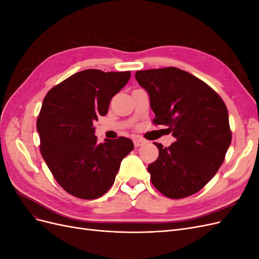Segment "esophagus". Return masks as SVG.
<instances>
[{"mask_svg":"<svg viewBox=\"0 0 259 259\" xmlns=\"http://www.w3.org/2000/svg\"><path fill=\"white\" fill-rule=\"evenodd\" d=\"M145 143H146V142H145V140H144L143 138H139V137L134 138V146H135V147L143 146Z\"/></svg>","mask_w":259,"mask_h":259,"instance_id":"obj_1","label":"esophagus"}]
</instances>
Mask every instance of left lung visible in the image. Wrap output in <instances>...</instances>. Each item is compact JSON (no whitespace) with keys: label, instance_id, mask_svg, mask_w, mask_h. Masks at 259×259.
Masks as SVG:
<instances>
[{"label":"left lung","instance_id":"obj_1","mask_svg":"<svg viewBox=\"0 0 259 259\" xmlns=\"http://www.w3.org/2000/svg\"><path fill=\"white\" fill-rule=\"evenodd\" d=\"M135 77L150 97L153 123L166 126L176 142L149 164L151 183L170 199L200 191L215 176L231 144L228 110L209 86L175 67L137 71Z\"/></svg>","mask_w":259,"mask_h":259}]
</instances>
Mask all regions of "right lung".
I'll return each mask as SVG.
<instances>
[{"label": "right lung", "mask_w": 259, "mask_h": 259, "mask_svg": "<svg viewBox=\"0 0 259 259\" xmlns=\"http://www.w3.org/2000/svg\"><path fill=\"white\" fill-rule=\"evenodd\" d=\"M130 77L131 71L83 70L54 86L43 100L36 121L41 154L62 189L76 198L104 195L134 149L126 137L98 144L93 127Z\"/></svg>", "instance_id": "1"}]
</instances>
